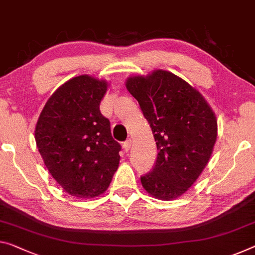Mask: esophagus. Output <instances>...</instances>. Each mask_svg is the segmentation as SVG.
I'll list each match as a JSON object with an SVG mask.
<instances>
[{"label":"esophagus","mask_w":255,"mask_h":255,"mask_svg":"<svg viewBox=\"0 0 255 255\" xmlns=\"http://www.w3.org/2000/svg\"><path fill=\"white\" fill-rule=\"evenodd\" d=\"M131 146H132V140H131V139L127 140V141H125V142L123 143V148H124V150H125V151H128V150H130Z\"/></svg>","instance_id":"1"}]
</instances>
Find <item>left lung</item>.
Listing matches in <instances>:
<instances>
[{"label":"left lung","mask_w":255,"mask_h":255,"mask_svg":"<svg viewBox=\"0 0 255 255\" xmlns=\"http://www.w3.org/2000/svg\"><path fill=\"white\" fill-rule=\"evenodd\" d=\"M125 87L138 100L158 150L154 168L141 177L142 187L162 201L178 198L209 163L217 141V117L201 92L167 70L131 76Z\"/></svg>","instance_id":"1"}]
</instances>
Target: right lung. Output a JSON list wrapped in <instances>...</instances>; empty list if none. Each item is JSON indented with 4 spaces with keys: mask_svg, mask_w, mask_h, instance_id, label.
<instances>
[{
    "mask_svg": "<svg viewBox=\"0 0 255 255\" xmlns=\"http://www.w3.org/2000/svg\"><path fill=\"white\" fill-rule=\"evenodd\" d=\"M108 87L107 81L89 75L70 78L49 98L35 127L46 168L74 197L105 193L119 168L121 144L99 109Z\"/></svg>",
    "mask_w": 255,
    "mask_h": 255,
    "instance_id": "add662e5",
    "label": "right lung"
}]
</instances>
